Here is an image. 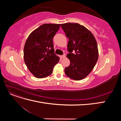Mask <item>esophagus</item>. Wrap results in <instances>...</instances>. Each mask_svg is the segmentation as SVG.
Instances as JSON below:
<instances>
[{
	"mask_svg": "<svg viewBox=\"0 0 121 121\" xmlns=\"http://www.w3.org/2000/svg\"><path fill=\"white\" fill-rule=\"evenodd\" d=\"M61 57H62V58H65V54H63V56H61Z\"/></svg>",
	"mask_w": 121,
	"mask_h": 121,
	"instance_id": "34e87169",
	"label": "esophagus"
}]
</instances>
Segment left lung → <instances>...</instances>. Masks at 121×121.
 <instances>
[{"mask_svg":"<svg viewBox=\"0 0 121 121\" xmlns=\"http://www.w3.org/2000/svg\"><path fill=\"white\" fill-rule=\"evenodd\" d=\"M69 38L67 55L70 65L65 68L68 77L75 80L85 78L92 71L98 58L97 44L93 35L88 29L78 23L60 25ZM73 51L75 53H72Z\"/></svg>","mask_w":121,"mask_h":121,"instance_id":"left-lung-1","label":"left lung"}]
</instances>
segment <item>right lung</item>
Masks as SVG:
<instances>
[{
	"label": "right lung",
	"instance_id": "1",
	"mask_svg": "<svg viewBox=\"0 0 121 121\" xmlns=\"http://www.w3.org/2000/svg\"><path fill=\"white\" fill-rule=\"evenodd\" d=\"M60 24H44L29 35L25 44L24 58L28 69L35 77L43 78L52 73L60 57L54 53L53 38Z\"/></svg>",
	"mask_w": 121,
	"mask_h": 121
}]
</instances>
